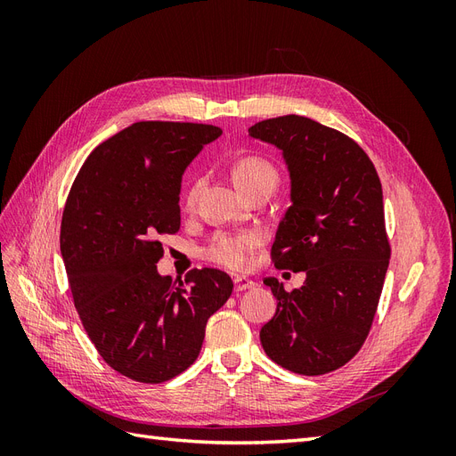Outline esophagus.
I'll return each mask as SVG.
<instances>
[{
	"instance_id": "1",
	"label": "esophagus",
	"mask_w": 456,
	"mask_h": 456,
	"mask_svg": "<svg viewBox=\"0 0 456 456\" xmlns=\"http://www.w3.org/2000/svg\"><path fill=\"white\" fill-rule=\"evenodd\" d=\"M253 287H255V281L247 280V278H236V280H233V289H236V293L247 291V289H253Z\"/></svg>"
}]
</instances>
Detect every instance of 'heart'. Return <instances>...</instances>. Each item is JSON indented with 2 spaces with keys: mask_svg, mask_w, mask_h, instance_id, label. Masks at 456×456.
I'll use <instances>...</instances> for the list:
<instances>
[{
  "mask_svg": "<svg viewBox=\"0 0 456 456\" xmlns=\"http://www.w3.org/2000/svg\"><path fill=\"white\" fill-rule=\"evenodd\" d=\"M232 176H233V183H236V186L243 191L245 196H249L251 191L258 188L273 190L280 181V173L275 169V165L266 158L256 156V154L243 156L233 163ZM201 186H203V176L191 178L184 191L186 209H191V207H194ZM260 243H262V236L255 230L216 232L209 240V243L201 249V256L205 260L213 262V265L240 272V270H245L247 265H249V256Z\"/></svg>",
  "mask_w": 456,
  "mask_h": 456,
  "instance_id": "b5f03b06",
  "label": "heart"
}]
</instances>
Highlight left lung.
<instances>
[{
  "instance_id": "obj_1",
  "label": "left lung",
  "mask_w": 456,
  "mask_h": 456,
  "mask_svg": "<svg viewBox=\"0 0 456 456\" xmlns=\"http://www.w3.org/2000/svg\"><path fill=\"white\" fill-rule=\"evenodd\" d=\"M249 134L283 150L291 173L273 266L306 272L293 291L265 280L278 310L260 329L262 348L287 370L325 375L360 352L377 314L392 253L380 178L360 144L310 118L265 119Z\"/></svg>"
}]
</instances>
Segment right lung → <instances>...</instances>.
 <instances>
[{"label":"right lung","mask_w":456,"mask_h":456,"mask_svg":"<svg viewBox=\"0 0 456 456\" xmlns=\"http://www.w3.org/2000/svg\"><path fill=\"white\" fill-rule=\"evenodd\" d=\"M223 133L183 121H139L96 146L68 194L61 253L74 306L102 360L119 375L159 384L198 360L207 320L233 283L215 268L186 283L158 273L159 236L181 228V178Z\"/></svg>","instance_id":"right-lung-1"}]
</instances>
